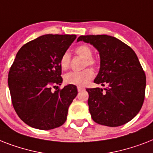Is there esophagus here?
<instances>
[{
    "label": "esophagus",
    "instance_id": "1",
    "mask_svg": "<svg viewBox=\"0 0 153 153\" xmlns=\"http://www.w3.org/2000/svg\"><path fill=\"white\" fill-rule=\"evenodd\" d=\"M77 89H78V91H83L85 88H84L83 86H78V87H77Z\"/></svg>",
    "mask_w": 153,
    "mask_h": 153
}]
</instances>
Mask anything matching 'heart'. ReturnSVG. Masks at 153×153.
<instances>
[{"label":"heart","instance_id":"1","mask_svg":"<svg viewBox=\"0 0 153 153\" xmlns=\"http://www.w3.org/2000/svg\"><path fill=\"white\" fill-rule=\"evenodd\" d=\"M75 53L85 59V63H84L85 67L87 66L96 67L98 65V60L95 58L92 57L93 51L91 47L87 44H82L77 47L75 49ZM71 56L69 52L66 51L63 53L59 60L60 67L64 71L68 69L71 64ZM94 77V72L92 69L88 68L80 72L67 73L64 76V82L68 85L83 86L88 83L91 80H92Z\"/></svg>","mask_w":153,"mask_h":153}]
</instances>
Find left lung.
<instances>
[{"label":"left lung","instance_id":"left-lung-1","mask_svg":"<svg viewBox=\"0 0 153 153\" xmlns=\"http://www.w3.org/2000/svg\"><path fill=\"white\" fill-rule=\"evenodd\" d=\"M90 43L99 51L100 70L94 82L106 87L87 88L88 105L96 123L109 127L125 125L142 107L146 76L133 49L107 35L81 36L77 41Z\"/></svg>","mask_w":153,"mask_h":153}]
</instances>
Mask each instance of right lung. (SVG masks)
<instances>
[{
  "mask_svg": "<svg viewBox=\"0 0 153 153\" xmlns=\"http://www.w3.org/2000/svg\"><path fill=\"white\" fill-rule=\"evenodd\" d=\"M75 39L76 35H44L23 45L16 55L8 87L13 108L27 126L49 130L67 120L78 91L73 85L57 90L62 82L59 60Z\"/></svg>",
  "mask_w": 153,
  "mask_h": 153,
  "instance_id": "1",
  "label": "right lung"
}]
</instances>
